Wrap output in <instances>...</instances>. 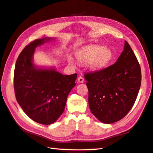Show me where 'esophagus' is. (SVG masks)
Listing matches in <instances>:
<instances>
[{
  "instance_id": "1",
  "label": "esophagus",
  "mask_w": 153,
  "mask_h": 153,
  "mask_svg": "<svg viewBox=\"0 0 153 153\" xmlns=\"http://www.w3.org/2000/svg\"><path fill=\"white\" fill-rule=\"evenodd\" d=\"M78 82L79 83H82L84 82V78L82 76H80L78 78Z\"/></svg>"
}]
</instances>
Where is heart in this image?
Listing matches in <instances>:
<instances>
[{"label":"heart","instance_id":"b5f03b06","mask_svg":"<svg viewBox=\"0 0 153 153\" xmlns=\"http://www.w3.org/2000/svg\"><path fill=\"white\" fill-rule=\"evenodd\" d=\"M112 58L113 53L111 49L100 45L90 46L78 56L80 61L82 63L89 62L90 66L95 69L106 66Z\"/></svg>","mask_w":153,"mask_h":153}]
</instances>
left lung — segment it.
<instances>
[{
  "label": "left lung",
  "mask_w": 153,
  "mask_h": 153,
  "mask_svg": "<svg viewBox=\"0 0 153 153\" xmlns=\"http://www.w3.org/2000/svg\"><path fill=\"white\" fill-rule=\"evenodd\" d=\"M90 110L104 123L122 119L133 106L141 83V67L127 41L114 64L85 73Z\"/></svg>",
  "instance_id": "left-lung-1"
}]
</instances>
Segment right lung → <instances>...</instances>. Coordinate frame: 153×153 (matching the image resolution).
I'll list each match as a JSON object with an SVG mask.
<instances>
[{
    "instance_id": "add662e5",
    "label": "right lung",
    "mask_w": 153,
    "mask_h": 153,
    "mask_svg": "<svg viewBox=\"0 0 153 153\" xmlns=\"http://www.w3.org/2000/svg\"><path fill=\"white\" fill-rule=\"evenodd\" d=\"M47 40L49 39H37L25 47L16 62L14 73L18 103L30 119L43 125L53 123L63 114L77 77L76 73L63 75L54 69L34 67L35 48Z\"/></svg>"
}]
</instances>
